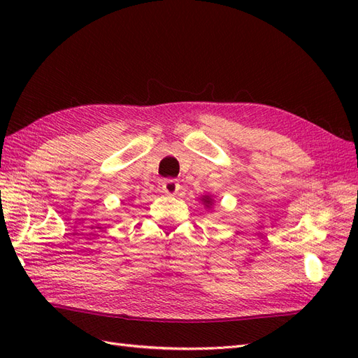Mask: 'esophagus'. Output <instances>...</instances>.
I'll return each instance as SVG.
<instances>
[{
	"instance_id": "1",
	"label": "esophagus",
	"mask_w": 358,
	"mask_h": 358,
	"mask_svg": "<svg viewBox=\"0 0 358 358\" xmlns=\"http://www.w3.org/2000/svg\"><path fill=\"white\" fill-rule=\"evenodd\" d=\"M179 188H180L179 183L175 179H166L162 182V189H164V192L170 194V196H175V194L179 191Z\"/></svg>"
}]
</instances>
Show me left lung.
I'll list each match as a JSON object with an SVG mask.
<instances>
[{
    "label": "left lung",
    "instance_id": "8db88e82",
    "mask_svg": "<svg viewBox=\"0 0 358 358\" xmlns=\"http://www.w3.org/2000/svg\"><path fill=\"white\" fill-rule=\"evenodd\" d=\"M201 201L204 203V206H208V208H209V206H212V199H210L209 196H204V197L201 199Z\"/></svg>",
    "mask_w": 358,
    "mask_h": 358
}]
</instances>
